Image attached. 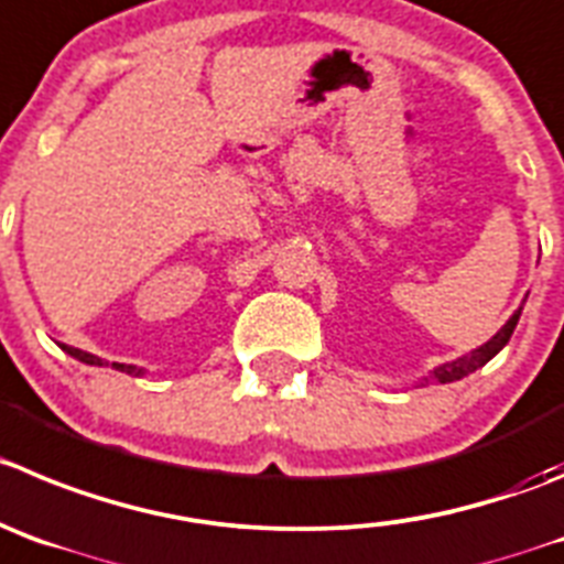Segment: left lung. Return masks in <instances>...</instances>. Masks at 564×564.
Masks as SVG:
<instances>
[{
  "label": "left lung",
  "mask_w": 564,
  "mask_h": 564,
  "mask_svg": "<svg viewBox=\"0 0 564 564\" xmlns=\"http://www.w3.org/2000/svg\"><path fill=\"white\" fill-rule=\"evenodd\" d=\"M520 312H523V308H518V312H514L512 317H509V323L503 325V328L498 330V334L492 336V339H489L487 345L476 347V350H473V354L462 356V359H456V361H448V365L436 367V370H434V378H436V381H440V383L459 381V378L470 376V372H476L478 367H484V365H487V361L492 359V356H496V354H501V350H503V345H507V341H509V336H512L514 325H518V319H520Z\"/></svg>",
  "instance_id": "1"
}]
</instances>
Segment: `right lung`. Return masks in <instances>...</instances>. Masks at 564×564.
Segmentation results:
<instances>
[{"mask_svg": "<svg viewBox=\"0 0 564 564\" xmlns=\"http://www.w3.org/2000/svg\"><path fill=\"white\" fill-rule=\"evenodd\" d=\"M63 350H66L68 356H75L77 361H83V365H97V367H102V359H97V356L86 354V350H77V347H68V345H63ZM113 367H116V370L130 372V376H141V370H135L133 365H113Z\"/></svg>", "mask_w": 564, "mask_h": 564, "instance_id": "right-lung-1", "label": "right lung"}]
</instances>
